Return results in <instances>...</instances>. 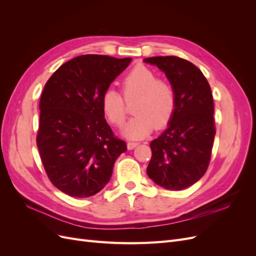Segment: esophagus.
Wrapping results in <instances>:
<instances>
[{
	"label": "esophagus",
	"mask_w": 256,
	"mask_h": 256,
	"mask_svg": "<svg viewBox=\"0 0 256 256\" xmlns=\"http://www.w3.org/2000/svg\"><path fill=\"white\" fill-rule=\"evenodd\" d=\"M136 146H138V143H136V142H128V143H127L128 150H134V147H136Z\"/></svg>",
	"instance_id": "obj_1"
}]
</instances>
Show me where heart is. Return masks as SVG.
Returning a JSON list of instances; mask_svg holds the SVG:
<instances>
[{"mask_svg":"<svg viewBox=\"0 0 256 256\" xmlns=\"http://www.w3.org/2000/svg\"><path fill=\"white\" fill-rule=\"evenodd\" d=\"M122 94L109 88L102 95V109L112 125L122 126L127 118V104H132L134 118L122 134L131 140L148 136L154 128L162 129L171 122L176 108V90L173 83L144 65H138L122 79Z\"/></svg>","mask_w":256,"mask_h":256,"instance_id":"1","label":"heart"}]
</instances>
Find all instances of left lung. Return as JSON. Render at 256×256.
<instances>
[{
	"label": "left lung",
	"instance_id": "left-lung-1",
	"mask_svg": "<svg viewBox=\"0 0 256 256\" xmlns=\"http://www.w3.org/2000/svg\"><path fill=\"white\" fill-rule=\"evenodd\" d=\"M145 63L166 72L176 90V108L168 129L150 143L147 175L170 190L188 188L203 177L216 136L214 98L205 76L191 62L154 56Z\"/></svg>",
	"mask_w": 256,
	"mask_h": 256
}]
</instances>
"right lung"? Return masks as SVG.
I'll list each match as a JSON object with an SVG mask.
<instances>
[{"label": "right lung", "instance_id": "obj_1", "mask_svg": "<svg viewBox=\"0 0 256 256\" xmlns=\"http://www.w3.org/2000/svg\"><path fill=\"white\" fill-rule=\"evenodd\" d=\"M131 60L76 56L44 85L36 143L50 182L68 196L88 198L104 189L127 150L104 120L102 95Z\"/></svg>", "mask_w": 256, "mask_h": 256}]
</instances>
